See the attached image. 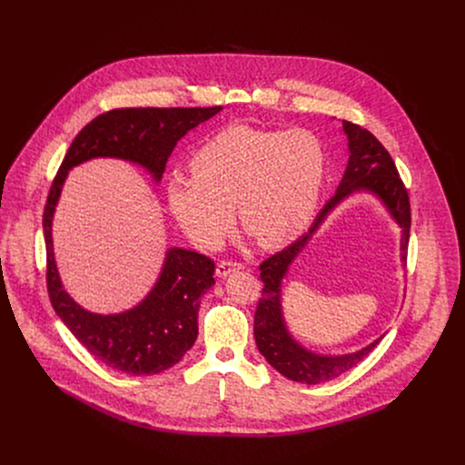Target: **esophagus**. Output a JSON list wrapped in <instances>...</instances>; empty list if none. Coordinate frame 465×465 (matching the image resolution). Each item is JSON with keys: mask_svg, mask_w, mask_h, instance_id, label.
I'll list each match as a JSON object with an SVG mask.
<instances>
[{"mask_svg": "<svg viewBox=\"0 0 465 465\" xmlns=\"http://www.w3.org/2000/svg\"><path fill=\"white\" fill-rule=\"evenodd\" d=\"M244 267V264L241 261H232V259H224L217 264V276L219 278H226L228 274L235 272V271H241Z\"/></svg>", "mask_w": 465, "mask_h": 465, "instance_id": "34e87169", "label": "esophagus"}]
</instances>
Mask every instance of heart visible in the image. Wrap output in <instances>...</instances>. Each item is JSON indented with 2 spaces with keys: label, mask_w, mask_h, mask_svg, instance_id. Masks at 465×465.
Instances as JSON below:
<instances>
[{
  "label": "heart",
  "mask_w": 465,
  "mask_h": 465,
  "mask_svg": "<svg viewBox=\"0 0 465 465\" xmlns=\"http://www.w3.org/2000/svg\"><path fill=\"white\" fill-rule=\"evenodd\" d=\"M325 163L323 143L311 130L233 124L196 151L193 176L169 180V208L203 250L219 248L232 233L233 206L262 248H280L314 217Z\"/></svg>",
  "instance_id": "1"
}]
</instances>
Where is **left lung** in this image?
<instances>
[{"mask_svg": "<svg viewBox=\"0 0 465 465\" xmlns=\"http://www.w3.org/2000/svg\"><path fill=\"white\" fill-rule=\"evenodd\" d=\"M344 132L350 138V162L344 173V178L335 193V196L323 206V210L316 215L311 230L296 239L292 244L283 248L282 252L271 255L259 264V278L262 282L261 298L257 302L255 316H253V337L261 355L269 361L282 375L291 381L318 384L323 381H331L353 366H357L377 344H370L368 348L342 357H322L314 355L302 346H298L291 335L287 333L282 305H280V291L282 280L289 269L292 259L305 246L311 233L320 226L325 219L327 212L333 210L344 196L357 189H368L382 198L390 213L395 217L403 228L401 259L407 262L409 252V237H411V201L409 191L397 173V167L382 147V143L371 134L370 130L355 124L351 121H344Z\"/></svg>", "mask_w": 465, "mask_h": 465, "instance_id": "1", "label": "left lung"}]
</instances>
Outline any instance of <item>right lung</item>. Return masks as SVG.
<instances>
[{
  "instance_id": "right-lung-1",
  "label": "right lung",
  "mask_w": 465,
  "mask_h": 465,
  "mask_svg": "<svg viewBox=\"0 0 465 465\" xmlns=\"http://www.w3.org/2000/svg\"><path fill=\"white\" fill-rule=\"evenodd\" d=\"M210 108H115L92 119L65 153L44 208L45 283L53 309L74 337L106 366L153 375L174 366L196 341L201 296L215 283V261L204 253L173 248L158 283L136 307L101 316L79 307L62 289L53 257L51 223L68 171L90 158L112 156L147 167L156 180L185 132L213 117Z\"/></svg>"
}]
</instances>
